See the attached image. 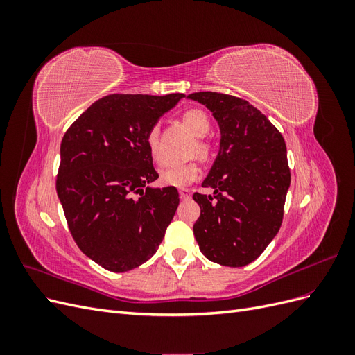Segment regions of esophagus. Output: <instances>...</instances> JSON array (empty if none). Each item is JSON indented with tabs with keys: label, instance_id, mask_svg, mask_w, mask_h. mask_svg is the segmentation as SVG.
Segmentation results:
<instances>
[{
	"label": "esophagus",
	"instance_id": "esophagus-1",
	"mask_svg": "<svg viewBox=\"0 0 355 355\" xmlns=\"http://www.w3.org/2000/svg\"><path fill=\"white\" fill-rule=\"evenodd\" d=\"M179 196L182 200H189L191 198V191L188 188H182L179 189Z\"/></svg>",
	"mask_w": 355,
	"mask_h": 355
}]
</instances>
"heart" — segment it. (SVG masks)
Segmentation results:
<instances>
[{"mask_svg": "<svg viewBox=\"0 0 355 355\" xmlns=\"http://www.w3.org/2000/svg\"><path fill=\"white\" fill-rule=\"evenodd\" d=\"M182 123L191 133L198 137L206 136L210 130V120L207 114L201 110H188L182 114ZM146 146L155 163H161V154L158 146V127H153L146 135ZM198 154L206 157L209 154V146L204 142H198L197 145ZM200 173V167L196 161H188L184 164H173L161 170L159 182L166 187L182 188L194 182Z\"/></svg>", "mask_w": 355, "mask_h": 355, "instance_id": "heart-1", "label": "heart"}]
</instances>
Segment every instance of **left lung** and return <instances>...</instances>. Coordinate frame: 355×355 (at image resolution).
I'll return each mask as SVG.
<instances>
[{
	"label": "left lung",
	"mask_w": 355,
	"mask_h": 355,
	"mask_svg": "<svg viewBox=\"0 0 355 355\" xmlns=\"http://www.w3.org/2000/svg\"><path fill=\"white\" fill-rule=\"evenodd\" d=\"M189 99L206 105L220 128V149L204 188L194 235L201 253L225 266L253 262L282 227L290 187L287 149L282 133L247 101L198 92Z\"/></svg>",
	"instance_id": "obj_1"
}]
</instances>
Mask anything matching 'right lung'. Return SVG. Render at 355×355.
Listing matches in <instances>:
<instances>
[{"label":"right lung","instance_id":"obj_1","mask_svg":"<svg viewBox=\"0 0 355 355\" xmlns=\"http://www.w3.org/2000/svg\"><path fill=\"white\" fill-rule=\"evenodd\" d=\"M185 94H108L63 135L56 191L73 241L102 268L125 272L151 257L179 206L158 179L146 135Z\"/></svg>","mask_w":355,"mask_h":355}]
</instances>
